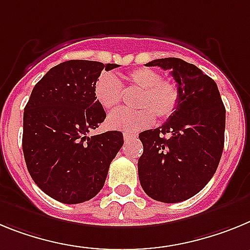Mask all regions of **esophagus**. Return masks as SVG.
I'll list each match as a JSON object with an SVG mask.
<instances>
[{"label": "esophagus", "instance_id": "34e87169", "mask_svg": "<svg viewBox=\"0 0 250 250\" xmlns=\"http://www.w3.org/2000/svg\"><path fill=\"white\" fill-rule=\"evenodd\" d=\"M123 138H125V141L133 140V138H136V134H134V133H128V132H125V133H123Z\"/></svg>", "mask_w": 250, "mask_h": 250}]
</instances>
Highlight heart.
<instances>
[{"label": "heart", "instance_id": "b5f03b06", "mask_svg": "<svg viewBox=\"0 0 250 250\" xmlns=\"http://www.w3.org/2000/svg\"><path fill=\"white\" fill-rule=\"evenodd\" d=\"M125 84L140 89L134 107L138 109H118L110 113L107 125L110 129L134 133L153 123L156 117L166 119L177 109L180 89L176 83L162 79L158 71L151 68H137L125 74ZM93 94L103 109L112 110L121 102L122 84L114 74H99L93 85Z\"/></svg>", "mask_w": 250, "mask_h": 250}]
</instances>
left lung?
<instances>
[{
    "instance_id": "1",
    "label": "left lung",
    "mask_w": 250,
    "mask_h": 250,
    "mask_svg": "<svg viewBox=\"0 0 250 250\" xmlns=\"http://www.w3.org/2000/svg\"><path fill=\"white\" fill-rule=\"evenodd\" d=\"M147 65L171 70L180 103L161 127L140 133L143 153L138 177L153 200L180 203L203 190L218 168L224 148L225 107L215 82L194 64L165 58Z\"/></svg>"
}]
</instances>
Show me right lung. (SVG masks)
<instances>
[{
	"instance_id": "add662e5",
	"label": "right lung",
	"mask_w": 250,
	"mask_h": 250,
	"mask_svg": "<svg viewBox=\"0 0 250 250\" xmlns=\"http://www.w3.org/2000/svg\"><path fill=\"white\" fill-rule=\"evenodd\" d=\"M117 64L69 60L50 69L32 89L23 112L22 151L35 184L55 200L80 204L98 194L123 134L88 136L107 114L93 94L103 69Z\"/></svg>"
}]
</instances>
